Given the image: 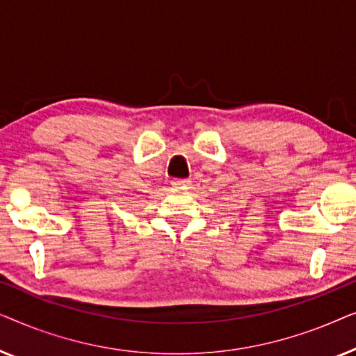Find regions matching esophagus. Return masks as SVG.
<instances>
[{
  "label": "esophagus",
  "mask_w": 356,
  "mask_h": 356,
  "mask_svg": "<svg viewBox=\"0 0 356 356\" xmlns=\"http://www.w3.org/2000/svg\"><path fill=\"white\" fill-rule=\"evenodd\" d=\"M189 184H191L189 179H173L172 181V186H175V188H188Z\"/></svg>",
  "instance_id": "obj_1"
}]
</instances>
